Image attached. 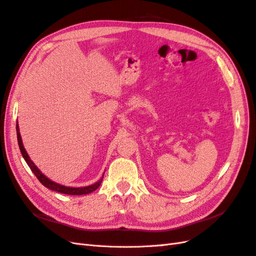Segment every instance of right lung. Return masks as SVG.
<instances>
[{
	"label": "right lung",
	"instance_id": "add662e5",
	"mask_svg": "<svg viewBox=\"0 0 256 256\" xmlns=\"http://www.w3.org/2000/svg\"><path fill=\"white\" fill-rule=\"evenodd\" d=\"M17 138H18V144H19V147H20V152L22 154L23 158H24V160L26 161L28 166H30V168L32 170V172L35 174V176L37 177V180H40L44 187H47L48 189H51L53 191H58V192H60V193H65V194H70V196H82V194H88V193H90L92 191H95L100 184H102V178L104 176L102 177V180H100L99 182H97L96 184H92V186H88V187H82V188H72V187H65V186H62L60 184H56L52 180H50L49 178L46 177L40 170L37 168V166L33 164V161L30 159L28 152H26L24 147H23V144H22V140H21V136H20V132H19V126L17 124Z\"/></svg>",
	"mask_w": 256,
	"mask_h": 256
}]
</instances>
